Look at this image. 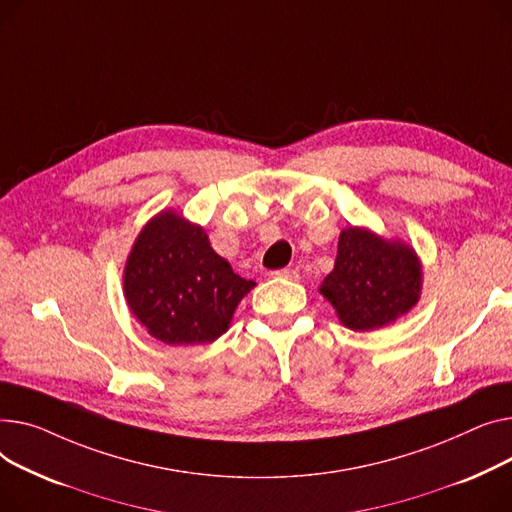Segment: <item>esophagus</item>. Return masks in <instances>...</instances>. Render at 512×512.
Instances as JSON below:
<instances>
[{"label": "esophagus", "mask_w": 512, "mask_h": 512, "mask_svg": "<svg viewBox=\"0 0 512 512\" xmlns=\"http://www.w3.org/2000/svg\"><path fill=\"white\" fill-rule=\"evenodd\" d=\"M270 277H275V279H287V281H299V273H297V270H293V268L273 270V273H270Z\"/></svg>", "instance_id": "esophagus-1"}]
</instances>
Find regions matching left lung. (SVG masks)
<instances>
[{"label": "left lung", "instance_id": "8db88e82", "mask_svg": "<svg viewBox=\"0 0 512 512\" xmlns=\"http://www.w3.org/2000/svg\"><path fill=\"white\" fill-rule=\"evenodd\" d=\"M422 260L403 239H386L368 227H345L335 268L320 293L339 322L355 333L397 322L422 295Z\"/></svg>", "mask_w": 512, "mask_h": 512}]
</instances>
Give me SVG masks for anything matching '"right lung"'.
I'll list each match as a JSON object with an SVG mask.
<instances>
[{"label": "right lung", "instance_id": "obj_1", "mask_svg": "<svg viewBox=\"0 0 512 512\" xmlns=\"http://www.w3.org/2000/svg\"><path fill=\"white\" fill-rule=\"evenodd\" d=\"M254 287L213 250L202 225L173 208L142 227L124 266L130 310L165 345L213 343Z\"/></svg>", "mask_w": 512, "mask_h": 512}]
</instances>
